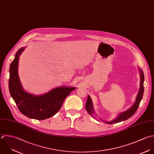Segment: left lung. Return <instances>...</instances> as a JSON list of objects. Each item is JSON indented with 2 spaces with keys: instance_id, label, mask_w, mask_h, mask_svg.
<instances>
[{
  "instance_id": "left-lung-1",
  "label": "left lung",
  "mask_w": 154,
  "mask_h": 154,
  "mask_svg": "<svg viewBox=\"0 0 154 154\" xmlns=\"http://www.w3.org/2000/svg\"><path fill=\"white\" fill-rule=\"evenodd\" d=\"M140 75H141L140 76L141 77L140 88L139 94L137 96L135 103L133 104V106L130 109H128L126 112H124L121 113L116 119H115V120H113L111 122H106V123L112 124H115V123H118V122H120L122 121H124L129 119L130 118H131L137 111V110L139 106L140 103L142 99L143 92H144V86H143V82H144V79H145L144 74H143L142 70L140 69ZM86 109L87 112L89 113V114L93 116L92 114L94 113V109H93V104H92L91 98H90L89 96H88V100H87V101L86 103Z\"/></svg>"
}]
</instances>
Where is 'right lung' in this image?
I'll return each instance as SVG.
<instances>
[{"label":"right lung","instance_id":"add662e5","mask_svg":"<svg viewBox=\"0 0 154 154\" xmlns=\"http://www.w3.org/2000/svg\"><path fill=\"white\" fill-rule=\"evenodd\" d=\"M24 48H20L9 68V89L20 112L26 116L37 120H44L54 116L60 109L62 104L75 88H57L48 93L35 96L23 91L18 75V65L20 54Z\"/></svg>","mask_w":154,"mask_h":154}]
</instances>
